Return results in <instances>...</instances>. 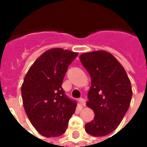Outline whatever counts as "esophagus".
Listing matches in <instances>:
<instances>
[{
    "label": "esophagus",
    "mask_w": 147,
    "mask_h": 147,
    "mask_svg": "<svg viewBox=\"0 0 147 147\" xmlns=\"http://www.w3.org/2000/svg\"><path fill=\"white\" fill-rule=\"evenodd\" d=\"M80 103L81 105L85 106V105H86V100L84 98H80Z\"/></svg>",
    "instance_id": "obj_1"
}]
</instances>
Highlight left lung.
I'll list each match as a JSON object with an SVG mask.
<instances>
[{
  "label": "left lung",
  "mask_w": 147,
  "mask_h": 147,
  "mask_svg": "<svg viewBox=\"0 0 147 147\" xmlns=\"http://www.w3.org/2000/svg\"><path fill=\"white\" fill-rule=\"evenodd\" d=\"M80 61L90 76L91 86L86 105L94 112L85 130L95 137L107 136L117 128L128 109L132 97L131 83L123 66L105 51L80 55Z\"/></svg>",
  "instance_id": "1"
}]
</instances>
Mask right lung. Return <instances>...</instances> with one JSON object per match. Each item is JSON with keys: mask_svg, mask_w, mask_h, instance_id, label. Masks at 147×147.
<instances>
[{"mask_svg": "<svg viewBox=\"0 0 147 147\" xmlns=\"http://www.w3.org/2000/svg\"><path fill=\"white\" fill-rule=\"evenodd\" d=\"M78 53L51 49L41 55L27 71L21 87L24 109L35 129L45 137H57L66 131L77 102L62 88L68 66Z\"/></svg>", "mask_w": 147, "mask_h": 147, "instance_id": "1", "label": "right lung"}]
</instances>
